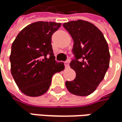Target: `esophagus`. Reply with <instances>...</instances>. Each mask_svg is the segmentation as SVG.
Here are the masks:
<instances>
[{
    "label": "esophagus",
    "instance_id": "obj_1",
    "mask_svg": "<svg viewBox=\"0 0 122 122\" xmlns=\"http://www.w3.org/2000/svg\"><path fill=\"white\" fill-rule=\"evenodd\" d=\"M64 64H65V66H66V68H68L69 66V61H66L64 62Z\"/></svg>",
    "mask_w": 122,
    "mask_h": 122
}]
</instances>
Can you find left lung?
<instances>
[{"mask_svg":"<svg viewBox=\"0 0 122 122\" xmlns=\"http://www.w3.org/2000/svg\"><path fill=\"white\" fill-rule=\"evenodd\" d=\"M63 26L74 40V58L70 66L76 72L75 79L66 81V87L74 95L87 96L96 90L109 67L108 43L101 30L89 21H71Z\"/></svg>","mask_w":122,"mask_h":122,"instance_id":"obj_1","label":"left lung"}]
</instances>
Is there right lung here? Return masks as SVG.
Here are the masks:
<instances>
[{
  "mask_svg": "<svg viewBox=\"0 0 122 122\" xmlns=\"http://www.w3.org/2000/svg\"><path fill=\"white\" fill-rule=\"evenodd\" d=\"M61 24L37 21L24 27L12 43L11 72L19 90L26 95L37 97L46 93L53 75L63 71L64 63L57 62L51 37Z\"/></svg>",
  "mask_w": 122,
  "mask_h": 122,
  "instance_id": "add662e5",
  "label": "right lung"
}]
</instances>
